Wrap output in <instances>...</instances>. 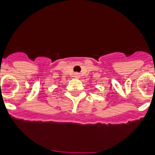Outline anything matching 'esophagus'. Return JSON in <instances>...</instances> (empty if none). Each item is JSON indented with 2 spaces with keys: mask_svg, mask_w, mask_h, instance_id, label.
I'll use <instances>...</instances> for the list:
<instances>
[{
  "mask_svg": "<svg viewBox=\"0 0 155 155\" xmlns=\"http://www.w3.org/2000/svg\"><path fill=\"white\" fill-rule=\"evenodd\" d=\"M75 77H76V78L80 77V74H79V73H75Z\"/></svg>",
  "mask_w": 155,
  "mask_h": 155,
  "instance_id": "1",
  "label": "esophagus"
}]
</instances>
